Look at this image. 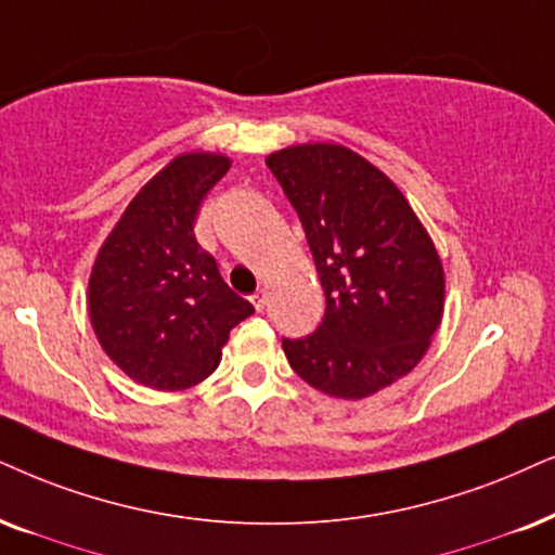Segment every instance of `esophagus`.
I'll return each instance as SVG.
<instances>
[{"mask_svg": "<svg viewBox=\"0 0 555 555\" xmlns=\"http://www.w3.org/2000/svg\"><path fill=\"white\" fill-rule=\"evenodd\" d=\"M250 301H254V307H256V312H261L263 307H266V292H256L254 297H250Z\"/></svg>", "mask_w": 555, "mask_h": 555, "instance_id": "1", "label": "esophagus"}]
</instances>
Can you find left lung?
I'll return each mask as SVG.
<instances>
[{
  "instance_id": "left-lung-1",
  "label": "left lung",
  "mask_w": 555,
  "mask_h": 555,
  "mask_svg": "<svg viewBox=\"0 0 555 555\" xmlns=\"http://www.w3.org/2000/svg\"><path fill=\"white\" fill-rule=\"evenodd\" d=\"M266 166L297 209L325 289L320 327L284 338L286 359L327 397L376 395L423 361L443 320L433 237L395 181L346 145H289Z\"/></svg>"
}]
</instances>
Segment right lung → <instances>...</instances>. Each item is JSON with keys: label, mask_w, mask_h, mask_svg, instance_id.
<instances>
[{"label": "right lung", "mask_w": 555, "mask_h": 555, "mask_svg": "<svg viewBox=\"0 0 555 555\" xmlns=\"http://www.w3.org/2000/svg\"><path fill=\"white\" fill-rule=\"evenodd\" d=\"M228 168V156L207 151L168 160L132 196L91 266L87 305L96 340L149 389L205 382L220 366L230 330L254 314L194 237L202 199Z\"/></svg>", "instance_id": "right-lung-1"}]
</instances>
